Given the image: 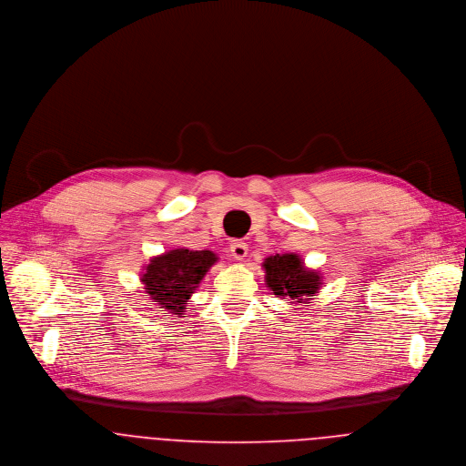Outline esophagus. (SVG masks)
Listing matches in <instances>:
<instances>
[{
  "label": "esophagus",
  "mask_w": 466,
  "mask_h": 466,
  "mask_svg": "<svg viewBox=\"0 0 466 466\" xmlns=\"http://www.w3.org/2000/svg\"><path fill=\"white\" fill-rule=\"evenodd\" d=\"M248 251H249L248 244H246V242H240V240H233L231 246H229V253H231V257H233L235 260H244V257L248 255Z\"/></svg>",
  "instance_id": "34e87169"
}]
</instances>
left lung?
I'll list each match as a JSON object with an SVG mask.
<instances>
[{
    "label": "left lung",
    "mask_w": 466,
    "mask_h": 466,
    "mask_svg": "<svg viewBox=\"0 0 466 466\" xmlns=\"http://www.w3.org/2000/svg\"><path fill=\"white\" fill-rule=\"evenodd\" d=\"M267 287L276 298H290L296 303H305L316 296L323 285L318 270H309L303 260L294 253L274 255L264 262Z\"/></svg>",
    "instance_id": "8db88e82"
}]
</instances>
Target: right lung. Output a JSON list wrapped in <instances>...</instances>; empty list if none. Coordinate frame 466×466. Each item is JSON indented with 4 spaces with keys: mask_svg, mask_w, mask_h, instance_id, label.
I'll return each instance as SVG.
<instances>
[{
    "mask_svg": "<svg viewBox=\"0 0 466 466\" xmlns=\"http://www.w3.org/2000/svg\"><path fill=\"white\" fill-rule=\"evenodd\" d=\"M217 260L213 251L172 249L150 258V264L143 267L141 283L150 299L159 305L165 314L185 318L187 301Z\"/></svg>",
    "mask_w": 466,
    "mask_h": 466,
    "instance_id": "obj_1",
    "label": "right lung"
}]
</instances>
